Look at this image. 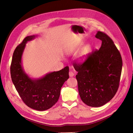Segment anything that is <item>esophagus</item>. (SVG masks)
<instances>
[{
  "mask_svg": "<svg viewBox=\"0 0 133 133\" xmlns=\"http://www.w3.org/2000/svg\"><path fill=\"white\" fill-rule=\"evenodd\" d=\"M69 76H70V77H73V76L74 75V73H73V72H72L71 71H69Z\"/></svg>",
  "mask_w": 133,
  "mask_h": 133,
  "instance_id": "obj_1",
  "label": "esophagus"
}]
</instances>
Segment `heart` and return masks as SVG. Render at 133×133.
<instances>
[{
    "label": "heart",
    "instance_id": "b5f03b06",
    "mask_svg": "<svg viewBox=\"0 0 133 133\" xmlns=\"http://www.w3.org/2000/svg\"><path fill=\"white\" fill-rule=\"evenodd\" d=\"M77 50H78V48L76 46H73V47H71V48H69L67 52L68 54H72ZM87 54V51H86V50H84L81 54H80V55H79V56L77 57V59L78 61L82 62L83 60L85 59Z\"/></svg>",
    "mask_w": 133,
    "mask_h": 133
}]
</instances>
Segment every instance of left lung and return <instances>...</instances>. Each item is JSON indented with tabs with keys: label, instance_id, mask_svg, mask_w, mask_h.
<instances>
[{
	"label": "left lung",
	"instance_id": "1",
	"mask_svg": "<svg viewBox=\"0 0 133 133\" xmlns=\"http://www.w3.org/2000/svg\"><path fill=\"white\" fill-rule=\"evenodd\" d=\"M95 37L102 41L99 50L92 51L82 64L74 63L78 74L79 94L87 105H105L117 91L122 70V59L112 39L98 31Z\"/></svg>",
	"mask_w": 133,
	"mask_h": 133
}]
</instances>
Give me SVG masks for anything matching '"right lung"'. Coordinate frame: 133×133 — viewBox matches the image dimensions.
<instances>
[{"instance_id":"obj_1","label":"right lung","mask_w":133,"mask_h":133,"mask_svg":"<svg viewBox=\"0 0 133 133\" xmlns=\"http://www.w3.org/2000/svg\"><path fill=\"white\" fill-rule=\"evenodd\" d=\"M37 35L28 36L13 53L10 66L12 82L23 101L33 109L44 111L58 102L63 84L69 78V67L46 74L39 79L30 78L23 69L22 58L26 43Z\"/></svg>"}]
</instances>
